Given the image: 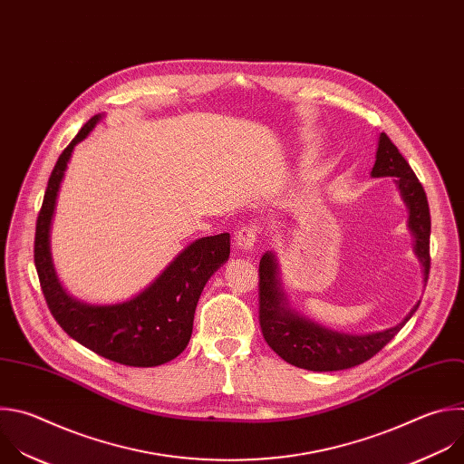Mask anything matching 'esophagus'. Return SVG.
<instances>
[{
  "label": "esophagus",
  "mask_w": 464,
  "mask_h": 464,
  "mask_svg": "<svg viewBox=\"0 0 464 464\" xmlns=\"http://www.w3.org/2000/svg\"><path fill=\"white\" fill-rule=\"evenodd\" d=\"M259 239V228L256 225H248L239 228V232L236 234V245L237 248H241L243 252H252L256 243Z\"/></svg>",
  "instance_id": "34e87169"
}]
</instances>
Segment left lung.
<instances>
[{
	"instance_id": "1",
	"label": "left lung",
	"mask_w": 464,
	"mask_h": 464,
	"mask_svg": "<svg viewBox=\"0 0 464 464\" xmlns=\"http://www.w3.org/2000/svg\"><path fill=\"white\" fill-rule=\"evenodd\" d=\"M372 169L373 177H393L401 190V196L410 210L408 227L415 237V256L422 263L424 282L430 274V207L426 192L413 173L408 160L401 155L399 148L390 140L386 133L379 137V148ZM277 259L274 252H265L259 259V325L265 342L270 349L282 356L291 365L309 369V372H340L358 363H363L375 356L413 316L419 304L406 314V318L395 327L369 333V334H347L338 333L289 307L285 298Z\"/></svg>"
}]
</instances>
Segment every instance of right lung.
<instances>
[{
  "instance_id": "right-lung-1",
  "label": "right lung",
  "mask_w": 464,
  "mask_h": 464,
  "mask_svg": "<svg viewBox=\"0 0 464 464\" xmlns=\"http://www.w3.org/2000/svg\"><path fill=\"white\" fill-rule=\"evenodd\" d=\"M101 119L102 115L89 119L54 164L36 221L34 265L49 311L71 338L117 363L153 367L173 360L187 349L199 296L210 276L228 261L230 234L196 239L179 252L142 293L128 302L89 305L69 296L51 257V223L72 150Z\"/></svg>"
}]
</instances>
